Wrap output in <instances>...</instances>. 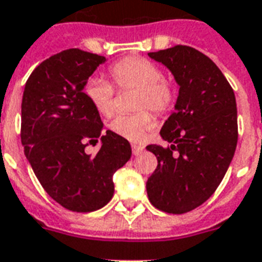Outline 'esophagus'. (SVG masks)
<instances>
[{"label": "esophagus", "mask_w": 262, "mask_h": 262, "mask_svg": "<svg viewBox=\"0 0 262 262\" xmlns=\"http://www.w3.org/2000/svg\"><path fill=\"white\" fill-rule=\"evenodd\" d=\"M145 150L143 146H138V145H133V154L134 156H139Z\"/></svg>", "instance_id": "1"}]
</instances>
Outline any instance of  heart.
Segmentation results:
<instances>
[{"label":"heart","instance_id":"heart-1","mask_svg":"<svg viewBox=\"0 0 262 262\" xmlns=\"http://www.w3.org/2000/svg\"><path fill=\"white\" fill-rule=\"evenodd\" d=\"M113 84L119 89L138 91L135 108L150 109L154 113H164L173 102V89L163 79V72L154 62L141 57H127L115 62L109 68ZM83 93L99 115L112 116L115 112V89L111 83L99 78L89 79ZM151 125V116L141 112L120 115L109 124V128L119 137L128 141H141L145 131Z\"/></svg>","mask_w":262,"mask_h":262}]
</instances>
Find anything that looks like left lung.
I'll return each mask as SVG.
<instances>
[{
	"label": "left lung",
	"mask_w": 262,
	"mask_h": 262,
	"mask_svg": "<svg viewBox=\"0 0 262 262\" xmlns=\"http://www.w3.org/2000/svg\"><path fill=\"white\" fill-rule=\"evenodd\" d=\"M149 57L171 71L179 95L160 131L169 146L146 147L159 161L146 183L147 196L163 212L186 213L216 191L232 161L238 142L235 94L217 66L190 46Z\"/></svg>",
	"instance_id": "1"
}]
</instances>
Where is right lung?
Returning <instances> with one entry per match:
<instances>
[{
    "label": "right lung",
    "instance_id": "obj_1",
    "mask_svg": "<svg viewBox=\"0 0 262 262\" xmlns=\"http://www.w3.org/2000/svg\"><path fill=\"white\" fill-rule=\"evenodd\" d=\"M106 57L68 49L36 67L24 87L21 145L32 171L56 202L74 212H93L112 200L113 175L131 159V145L103 128L83 93ZM101 138L95 156L87 143Z\"/></svg>",
    "mask_w": 262,
    "mask_h": 262
}]
</instances>
